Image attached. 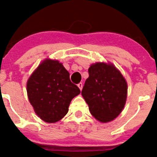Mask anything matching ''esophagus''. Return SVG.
Returning a JSON list of instances; mask_svg holds the SVG:
<instances>
[{"instance_id": "1", "label": "esophagus", "mask_w": 157, "mask_h": 157, "mask_svg": "<svg viewBox=\"0 0 157 157\" xmlns=\"http://www.w3.org/2000/svg\"><path fill=\"white\" fill-rule=\"evenodd\" d=\"M77 86H78L79 89H80V91H81V90H82V82H80V83L77 85Z\"/></svg>"}]
</instances>
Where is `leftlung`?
<instances>
[{"label":"left lung","instance_id":"left-lung-1","mask_svg":"<svg viewBox=\"0 0 157 157\" xmlns=\"http://www.w3.org/2000/svg\"><path fill=\"white\" fill-rule=\"evenodd\" d=\"M82 95L91 114L102 122L113 120L121 113L127 98V82L112 64L97 63L89 68Z\"/></svg>","mask_w":157,"mask_h":157}]
</instances>
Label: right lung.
I'll return each instance as SVG.
<instances>
[{
    "label": "right lung",
    "mask_w": 157,
    "mask_h": 157,
    "mask_svg": "<svg viewBox=\"0 0 157 157\" xmlns=\"http://www.w3.org/2000/svg\"><path fill=\"white\" fill-rule=\"evenodd\" d=\"M80 93L70 80L68 71L57 60H44L27 82L30 103L37 116L49 123L63 117L71 100Z\"/></svg>",
    "instance_id": "1"
}]
</instances>
